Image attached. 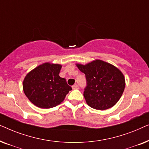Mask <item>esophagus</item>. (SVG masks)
I'll return each mask as SVG.
<instances>
[{"label":"esophagus","mask_w":149,"mask_h":149,"mask_svg":"<svg viewBox=\"0 0 149 149\" xmlns=\"http://www.w3.org/2000/svg\"><path fill=\"white\" fill-rule=\"evenodd\" d=\"M72 88L73 89H77L79 88V87L78 86V85L74 84V85H72Z\"/></svg>","instance_id":"obj_1"}]
</instances>
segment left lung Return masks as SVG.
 I'll use <instances>...</instances> for the list:
<instances>
[{
	"mask_svg": "<svg viewBox=\"0 0 149 149\" xmlns=\"http://www.w3.org/2000/svg\"><path fill=\"white\" fill-rule=\"evenodd\" d=\"M77 66L86 77L83 95L89 107L103 111L117 104L125 86V77L117 67L100 60Z\"/></svg>",
	"mask_w": 149,
	"mask_h": 149,
	"instance_id": "8db88e82",
	"label": "left lung"
}]
</instances>
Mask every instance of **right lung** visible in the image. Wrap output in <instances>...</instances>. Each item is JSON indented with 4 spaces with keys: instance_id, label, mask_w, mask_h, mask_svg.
<instances>
[{
    "instance_id": "1",
    "label": "right lung",
    "mask_w": 149,
    "mask_h": 149,
    "mask_svg": "<svg viewBox=\"0 0 149 149\" xmlns=\"http://www.w3.org/2000/svg\"><path fill=\"white\" fill-rule=\"evenodd\" d=\"M60 64L44 63L26 74L23 89L26 97L36 107L50 109L63 102L72 87L59 76Z\"/></svg>"
}]
</instances>
